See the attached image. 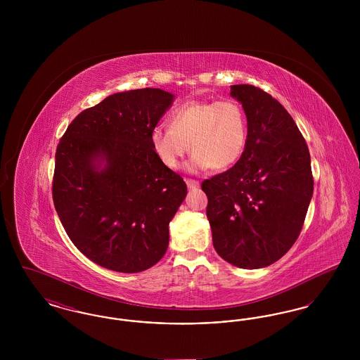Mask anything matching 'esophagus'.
<instances>
[{"label": "esophagus", "instance_id": "34e87169", "mask_svg": "<svg viewBox=\"0 0 360 360\" xmlns=\"http://www.w3.org/2000/svg\"><path fill=\"white\" fill-rule=\"evenodd\" d=\"M186 185L188 188H197L200 186V182L194 181V179H186Z\"/></svg>", "mask_w": 360, "mask_h": 360}]
</instances>
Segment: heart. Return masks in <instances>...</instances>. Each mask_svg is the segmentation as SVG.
Returning a JSON list of instances; mask_svg holds the SVG:
<instances>
[{
    "mask_svg": "<svg viewBox=\"0 0 360 360\" xmlns=\"http://www.w3.org/2000/svg\"><path fill=\"white\" fill-rule=\"evenodd\" d=\"M170 128L156 125L150 141L158 159L170 170L181 166L188 150V169L225 170L233 166L247 144V117L238 101H190L175 108Z\"/></svg>",
    "mask_w": 360,
    "mask_h": 360,
    "instance_id": "b5f03b06",
    "label": "heart"
}]
</instances>
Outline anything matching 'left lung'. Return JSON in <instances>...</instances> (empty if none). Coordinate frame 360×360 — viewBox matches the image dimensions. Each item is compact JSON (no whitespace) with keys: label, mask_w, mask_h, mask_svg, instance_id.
Masks as SVG:
<instances>
[{"label":"left lung","mask_w":360,"mask_h":360,"mask_svg":"<svg viewBox=\"0 0 360 360\" xmlns=\"http://www.w3.org/2000/svg\"><path fill=\"white\" fill-rule=\"evenodd\" d=\"M247 116L238 163L205 179L206 216L217 254L240 269H262L298 239L313 194L310 154L288 110L264 90L232 85Z\"/></svg>","instance_id":"1"}]
</instances>
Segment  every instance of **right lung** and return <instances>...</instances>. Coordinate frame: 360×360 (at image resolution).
Segmentation results:
<instances>
[{
	"instance_id": "add662e5",
	"label": "right lung",
	"mask_w": 360,
	"mask_h": 360,
	"mask_svg": "<svg viewBox=\"0 0 360 360\" xmlns=\"http://www.w3.org/2000/svg\"><path fill=\"white\" fill-rule=\"evenodd\" d=\"M172 101L151 87L112 94L81 112L58 144L53 205L74 245L101 267L140 273L166 254L188 188L150 135Z\"/></svg>"
}]
</instances>
